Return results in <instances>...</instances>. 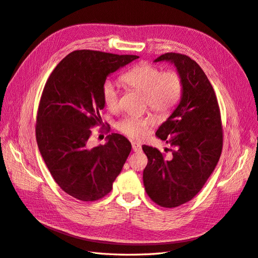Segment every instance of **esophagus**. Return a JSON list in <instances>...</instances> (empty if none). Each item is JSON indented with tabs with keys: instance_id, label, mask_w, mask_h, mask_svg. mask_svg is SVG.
Here are the masks:
<instances>
[{
	"instance_id": "1",
	"label": "esophagus",
	"mask_w": 258,
	"mask_h": 258,
	"mask_svg": "<svg viewBox=\"0 0 258 258\" xmlns=\"http://www.w3.org/2000/svg\"><path fill=\"white\" fill-rule=\"evenodd\" d=\"M131 145H132V150H134L135 152H140L142 150V147H141V145H140L139 143H137V142H132L131 143Z\"/></svg>"
}]
</instances>
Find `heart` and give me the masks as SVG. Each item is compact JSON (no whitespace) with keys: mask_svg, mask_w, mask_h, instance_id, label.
I'll list each match as a JSON object with an SVG mask.
<instances>
[{"mask_svg":"<svg viewBox=\"0 0 258 258\" xmlns=\"http://www.w3.org/2000/svg\"><path fill=\"white\" fill-rule=\"evenodd\" d=\"M121 81L128 87L144 95V105L159 116H168L174 110L182 95V80L174 71L161 72L150 63H142L129 70L121 76ZM102 100L108 110L114 111L118 106V89L112 81L102 85ZM153 117L128 116L117 121L116 128L130 139H141L145 136Z\"/></svg>","mask_w":258,"mask_h":258,"instance_id":"b5f03b06","label":"heart"}]
</instances>
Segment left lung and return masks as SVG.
<instances>
[{
    "label": "left lung",
    "mask_w": 258,
    "mask_h": 258,
    "mask_svg": "<svg viewBox=\"0 0 258 258\" xmlns=\"http://www.w3.org/2000/svg\"><path fill=\"white\" fill-rule=\"evenodd\" d=\"M159 61L176 68L182 96L156 131V136L174 148L172 156L166 158L157 148L142 146L148 159L143 183L155 204L175 208L196 196L212 174L222 154L223 128L214 89L197 62L175 52L154 60Z\"/></svg>",
    "instance_id": "8db88e82"
}]
</instances>
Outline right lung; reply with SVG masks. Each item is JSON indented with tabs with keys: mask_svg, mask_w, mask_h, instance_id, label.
<instances>
[{
	"mask_svg": "<svg viewBox=\"0 0 258 258\" xmlns=\"http://www.w3.org/2000/svg\"><path fill=\"white\" fill-rule=\"evenodd\" d=\"M138 58L76 50L59 62L46 82L36 142L53 179L70 196L82 201L104 197L128 158L131 143L121 135L107 136V142L96 147H89L88 140L90 128L102 123L101 90L107 76Z\"/></svg>",
	"mask_w": 258,
	"mask_h": 258,
	"instance_id": "right-lung-1",
	"label": "right lung"
}]
</instances>
